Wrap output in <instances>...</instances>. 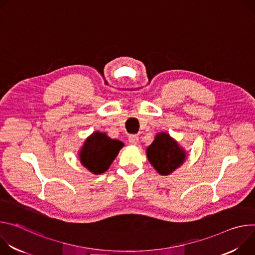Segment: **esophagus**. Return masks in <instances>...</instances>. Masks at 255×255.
<instances>
[{
	"instance_id": "obj_1",
	"label": "esophagus",
	"mask_w": 255,
	"mask_h": 255,
	"mask_svg": "<svg viewBox=\"0 0 255 255\" xmlns=\"http://www.w3.org/2000/svg\"><path fill=\"white\" fill-rule=\"evenodd\" d=\"M128 142L130 145H136L138 143V136L136 134H130L128 136Z\"/></svg>"
}]
</instances>
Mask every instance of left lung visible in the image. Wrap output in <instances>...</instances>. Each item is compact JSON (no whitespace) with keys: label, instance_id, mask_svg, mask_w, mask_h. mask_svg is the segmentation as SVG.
I'll return each mask as SVG.
<instances>
[{"label":"left lung","instance_id":"1","mask_svg":"<svg viewBox=\"0 0 255 255\" xmlns=\"http://www.w3.org/2000/svg\"><path fill=\"white\" fill-rule=\"evenodd\" d=\"M146 155L155 170L160 175L167 176L184 163L187 153L168 132L160 131L147 148Z\"/></svg>","mask_w":255,"mask_h":255}]
</instances>
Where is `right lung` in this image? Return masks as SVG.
Returning <instances> with one entry per match:
<instances>
[{"mask_svg": "<svg viewBox=\"0 0 255 255\" xmlns=\"http://www.w3.org/2000/svg\"><path fill=\"white\" fill-rule=\"evenodd\" d=\"M124 146L122 140L110 138L106 132L97 130L85 139L78 153L79 160L88 171L98 175L108 170Z\"/></svg>", "mask_w": 255, "mask_h": 255, "instance_id": "add662e5", "label": "right lung"}]
</instances>
